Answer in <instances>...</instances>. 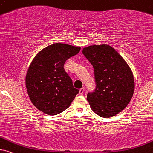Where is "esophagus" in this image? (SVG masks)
Segmentation results:
<instances>
[{
	"label": "esophagus",
	"instance_id": "1",
	"mask_svg": "<svg viewBox=\"0 0 153 153\" xmlns=\"http://www.w3.org/2000/svg\"><path fill=\"white\" fill-rule=\"evenodd\" d=\"M84 91H85L84 87H82V88H81L80 90H79V94L83 95V94H84Z\"/></svg>",
	"mask_w": 153,
	"mask_h": 153
}]
</instances>
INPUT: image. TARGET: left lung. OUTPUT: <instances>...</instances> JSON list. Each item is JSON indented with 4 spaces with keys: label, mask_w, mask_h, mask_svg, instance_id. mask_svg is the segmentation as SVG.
<instances>
[{
    "label": "left lung",
    "mask_w": 153,
    "mask_h": 153,
    "mask_svg": "<svg viewBox=\"0 0 153 153\" xmlns=\"http://www.w3.org/2000/svg\"><path fill=\"white\" fill-rule=\"evenodd\" d=\"M82 53L94 67L96 88L88 92L87 100L98 115L112 117L130 102L134 91V79L130 67L110 45H91Z\"/></svg>",
    "instance_id": "1"
}]
</instances>
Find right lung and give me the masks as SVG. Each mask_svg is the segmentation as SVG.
<instances>
[{
	"mask_svg": "<svg viewBox=\"0 0 153 153\" xmlns=\"http://www.w3.org/2000/svg\"><path fill=\"white\" fill-rule=\"evenodd\" d=\"M80 50V47L54 43L33 59L26 76V86L31 102L41 112L48 115L58 114L70 106L79 94L64 65Z\"/></svg>",
	"mask_w": 153,
	"mask_h": 153,
	"instance_id": "1",
	"label": "right lung"
}]
</instances>
